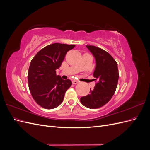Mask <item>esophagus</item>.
I'll return each instance as SVG.
<instances>
[{
    "label": "esophagus",
    "mask_w": 150,
    "mask_h": 150,
    "mask_svg": "<svg viewBox=\"0 0 150 150\" xmlns=\"http://www.w3.org/2000/svg\"><path fill=\"white\" fill-rule=\"evenodd\" d=\"M78 83H79V81H77V80H73V81H72V84H78Z\"/></svg>",
    "instance_id": "34e87169"
}]
</instances>
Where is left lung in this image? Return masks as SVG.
Listing matches in <instances>:
<instances>
[{"label": "left lung", "mask_w": 150, "mask_h": 150, "mask_svg": "<svg viewBox=\"0 0 150 150\" xmlns=\"http://www.w3.org/2000/svg\"><path fill=\"white\" fill-rule=\"evenodd\" d=\"M96 61L93 73L98 83L89 94L81 98V103L90 109H97L110 101L115 94L119 79L117 64L113 57L104 50L94 46H86Z\"/></svg>", "instance_id": "left-lung-1"}]
</instances>
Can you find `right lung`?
Returning <instances> with one entry per match:
<instances>
[{
    "instance_id": "1",
    "label": "right lung",
    "mask_w": 150,
    "mask_h": 150,
    "mask_svg": "<svg viewBox=\"0 0 150 150\" xmlns=\"http://www.w3.org/2000/svg\"><path fill=\"white\" fill-rule=\"evenodd\" d=\"M74 45L54 43L47 46L32 59L28 71V84L32 96L39 106L51 110L59 106L66 91L72 85L69 79L56 75L66 53Z\"/></svg>"
}]
</instances>
